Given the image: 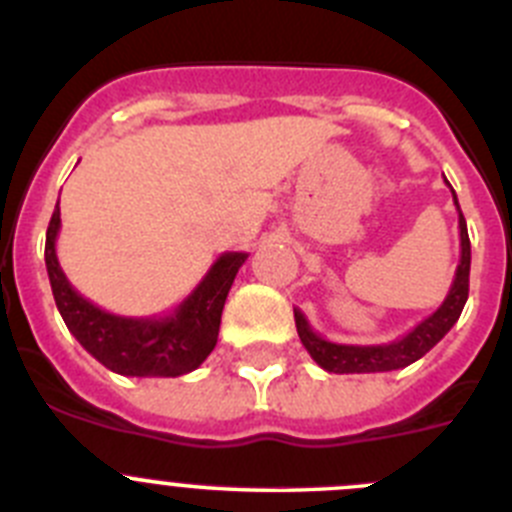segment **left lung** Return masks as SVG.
<instances>
[{"label":"left lung","instance_id":"obj_1","mask_svg":"<svg viewBox=\"0 0 512 512\" xmlns=\"http://www.w3.org/2000/svg\"><path fill=\"white\" fill-rule=\"evenodd\" d=\"M449 184V182H446ZM451 194H454V205L459 210V200H456L454 187L449 184ZM459 241H461V256L459 266H456L454 282H451L449 295L438 305L433 315L415 325L410 333L390 343H379V346H348V343H333L325 341L310 328L302 310L295 307V323L297 333H300L302 346L307 348V354L323 366L325 372L333 374H374V372H395V369H405L420 356H425L441 341L454 323L459 320L461 310L467 305L469 297V266H472V246H469L467 220L459 210Z\"/></svg>","mask_w":512,"mask_h":512}]
</instances>
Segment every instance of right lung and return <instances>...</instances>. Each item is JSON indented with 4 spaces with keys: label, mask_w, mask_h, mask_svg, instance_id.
<instances>
[{
    "label": "right lung",
    "mask_w": 512,
    "mask_h": 512,
    "mask_svg": "<svg viewBox=\"0 0 512 512\" xmlns=\"http://www.w3.org/2000/svg\"><path fill=\"white\" fill-rule=\"evenodd\" d=\"M58 230L61 210L56 205L45 233V269L53 300L66 328L99 364L122 377H182L212 354L225 300L248 253H223L192 295L164 318H125L102 310L71 287L56 256Z\"/></svg>",
    "instance_id": "add662e5"
}]
</instances>
